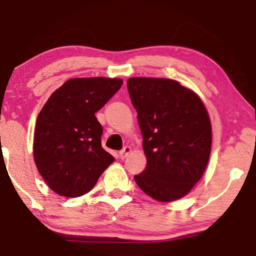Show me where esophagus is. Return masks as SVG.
I'll return each mask as SVG.
<instances>
[{
  "mask_svg": "<svg viewBox=\"0 0 256 256\" xmlns=\"http://www.w3.org/2000/svg\"><path fill=\"white\" fill-rule=\"evenodd\" d=\"M130 152H131V148L128 146H124V148L122 149V150L119 152V158H122V160H124V158L128 156V154H130Z\"/></svg>",
  "mask_w": 256,
  "mask_h": 256,
  "instance_id": "1",
  "label": "esophagus"
}]
</instances>
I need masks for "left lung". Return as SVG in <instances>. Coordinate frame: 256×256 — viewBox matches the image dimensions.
Here are the masks:
<instances>
[{
	"instance_id": "obj_1",
	"label": "left lung",
	"mask_w": 256,
	"mask_h": 256,
	"mask_svg": "<svg viewBox=\"0 0 256 256\" xmlns=\"http://www.w3.org/2000/svg\"><path fill=\"white\" fill-rule=\"evenodd\" d=\"M128 90L143 137L146 167L134 176L150 198L170 202L201 179L212 146L204 104L192 90L166 78H130Z\"/></svg>"
}]
</instances>
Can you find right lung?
I'll list each match as a JSON object with an SVG mask.
<instances>
[{"label": "right lung", "mask_w": 256, "mask_h": 256, "mask_svg": "<svg viewBox=\"0 0 256 256\" xmlns=\"http://www.w3.org/2000/svg\"><path fill=\"white\" fill-rule=\"evenodd\" d=\"M122 85L118 78H74L52 94L38 114L34 156L38 172L58 195L89 192L114 161L101 146L95 113Z\"/></svg>", "instance_id": "obj_1"}]
</instances>
